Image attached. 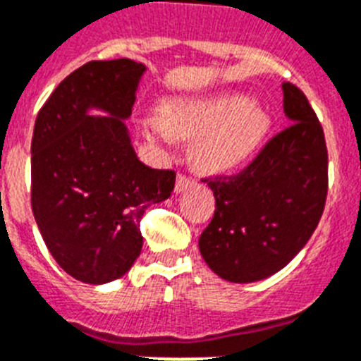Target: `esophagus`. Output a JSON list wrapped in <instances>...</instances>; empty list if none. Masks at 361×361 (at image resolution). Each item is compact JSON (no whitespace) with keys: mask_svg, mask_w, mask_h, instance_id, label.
Returning a JSON list of instances; mask_svg holds the SVG:
<instances>
[{"mask_svg":"<svg viewBox=\"0 0 361 361\" xmlns=\"http://www.w3.org/2000/svg\"><path fill=\"white\" fill-rule=\"evenodd\" d=\"M192 184H193L192 177H188V175H184V173H178L177 184H175V190H177V192H183V190H186V188L192 186Z\"/></svg>","mask_w":361,"mask_h":361,"instance_id":"34e87169","label":"esophagus"}]
</instances>
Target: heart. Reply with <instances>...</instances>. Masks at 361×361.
<instances>
[{"mask_svg":"<svg viewBox=\"0 0 361 361\" xmlns=\"http://www.w3.org/2000/svg\"><path fill=\"white\" fill-rule=\"evenodd\" d=\"M270 129V116L243 92L166 104L164 118L149 116L144 135L153 142L171 144L175 135L195 138L193 159L208 171H226L254 155Z\"/></svg>","mask_w":361,"mask_h":361,"instance_id":"heart-1","label":"heart"}]
</instances>
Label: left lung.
Segmentation results:
<instances>
[{
	"label": "left lung",
	"instance_id": "1",
	"mask_svg": "<svg viewBox=\"0 0 361 361\" xmlns=\"http://www.w3.org/2000/svg\"><path fill=\"white\" fill-rule=\"evenodd\" d=\"M290 126L232 177L204 178L215 197L199 237L206 264L226 281L254 283L279 272L307 245L329 188L323 128L301 89L283 84Z\"/></svg>",
	"mask_w": 361,
	"mask_h": 361
}]
</instances>
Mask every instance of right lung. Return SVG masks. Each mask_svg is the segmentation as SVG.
I'll use <instances>...</instances> for the list:
<instances>
[{
    "label": "right lung",
    "mask_w": 361,
    "mask_h": 361,
    "mask_svg": "<svg viewBox=\"0 0 361 361\" xmlns=\"http://www.w3.org/2000/svg\"><path fill=\"white\" fill-rule=\"evenodd\" d=\"M146 66L89 61L43 104L30 144L32 214L49 252L82 283L124 276L142 250L140 219L166 201L173 169L142 164L126 122ZM89 109L107 112L91 117Z\"/></svg>",
    "instance_id": "obj_1"
}]
</instances>
